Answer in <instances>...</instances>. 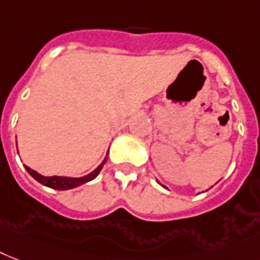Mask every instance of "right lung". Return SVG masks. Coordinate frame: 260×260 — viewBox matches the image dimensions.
Instances as JSON below:
<instances>
[{"label":"right lung","mask_w":260,"mask_h":260,"mask_svg":"<svg viewBox=\"0 0 260 260\" xmlns=\"http://www.w3.org/2000/svg\"><path fill=\"white\" fill-rule=\"evenodd\" d=\"M107 161V157L104 159V161L100 164V166L97 167L96 170L92 171L90 174L85 175V176H82V178H67V176H42L40 175L39 172H36L31 168L25 166L26 171L30 174L31 178H35L36 180L41 183L42 185H46V187H49V188L53 189H60V191H65V189H71V188H76V187H79V185L84 184V183H88V181L93 180L96 178L97 175L100 174L101 168Z\"/></svg>","instance_id":"1"}]
</instances>
